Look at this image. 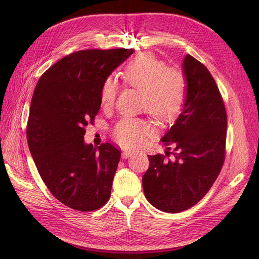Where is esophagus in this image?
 <instances>
[{
  "instance_id": "34e87169",
  "label": "esophagus",
  "mask_w": 259,
  "mask_h": 259,
  "mask_svg": "<svg viewBox=\"0 0 259 259\" xmlns=\"http://www.w3.org/2000/svg\"><path fill=\"white\" fill-rule=\"evenodd\" d=\"M132 154H133V151H131V150H124V151H122V153H121V156H122V158H127V157L132 156Z\"/></svg>"
}]
</instances>
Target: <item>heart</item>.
Returning <instances> with one entry per match:
<instances>
[{
  "mask_svg": "<svg viewBox=\"0 0 259 259\" xmlns=\"http://www.w3.org/2000/svg\"><path fill=\"white\" fill-rule=\"evenodd\" d=\"M124 78L127 83L144 91V108L156 120L170 122L184 108L188 84L185 74L158 59L152 52H143L126 66ZM117 84L113 77H107L102 84L100 100L105 109L113 106ZM152 128L144 118L125 116L114 128L115 141L126 148L140 146L151 134Z\"/></svg>",
  "mask_w": 259,
  "mask_h": 259,
  "instance_id": "obj_1",
  "label": "heart"
}]
</instances>
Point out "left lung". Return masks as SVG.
I'll list each match as a JSON object with an SVG mask.
<instances>
[{
  "label": "left lung",
  "instance_id": "obj_1",
  "mask_svg": "<svg viewBox=\"0 0 259 259\" xmlns=\"http://www.w3.org/2000/svg\"><path fill=\"white\" fill-rule=\"evenodd\" d=\"M183 72L188 84L183 110L162 137L165 155H148L144 193L156 209L178 213L193 207L219 176L225 160L227 112L207 67L187 54ZM171 155V159H167Z\"/></svg>",
  "mask_w": 259,
  "mask_h": 259
}]
</instances>
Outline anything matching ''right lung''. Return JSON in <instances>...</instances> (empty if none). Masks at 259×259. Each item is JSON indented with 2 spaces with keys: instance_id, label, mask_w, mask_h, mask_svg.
Here are the masks:
<instances>
[{
  "instance_id": "1",
  "label": "right lung",
  "mask_w": 259,
  "mask_h": 259,
  "mask_svg": "<svg viewBox=\"0 0 259 259\" xmlns=\"http://www.w3.org/2000/svg\"><path fill=\"white\" fill-rule=\"evenodd\" d=\"M132 53L124 48L73 52L35 86L27 142L49 191L71 209L94 211L110 198L120 152L109 143L86 144L85 127L99 113L103 81Z\"/></svg>"
}]
</instances>
